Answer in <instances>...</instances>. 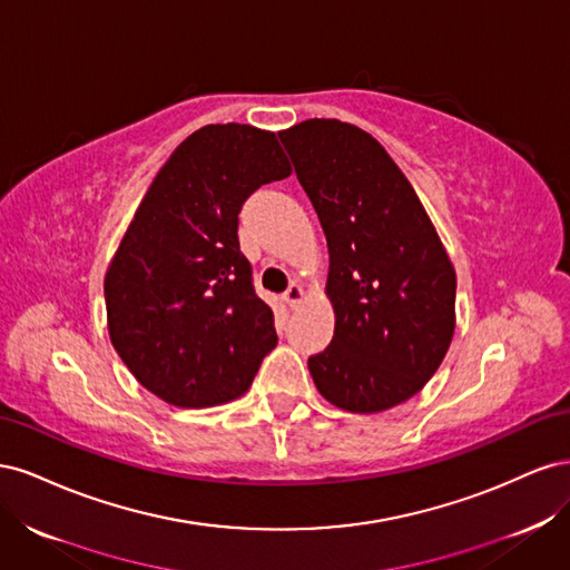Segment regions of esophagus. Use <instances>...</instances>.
<instances>
[{
	"mask_svg": "<svg viewBox=\"0 0 570 570\" xmlns=\"http://www.w3.org/2000/svg\"><path fill=\"white\" fill-rule=\"evenodd\" d=\"M304 297H306V292H304V287H302V285H297V283H295V285H289L285 295H283V299L287 302V306H292V308H295Z\"/></svg>",
	"mask_w": 570,
	"mask_h": 570,
	"instance_id": "1",
	"label": "esophagus"
}]
</instances>
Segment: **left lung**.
Wrapping results in <instances>:
<instances>
[{
	"instance_id": "8db88e82",
	"label": "left lung",
	"mask_w": 570,
	"mask_h": 570,
	"mask_svg": "<svg viewBox=\"0 0 570 570\" xmlns=\"http://www.w3.org/2000/svg\"><path fill=\"white\" fill-rule=\"evenodd\" d=\"M327 239L335 335L308 358L318 392L352 413L411 400L456 327V271L416 189L373 135L337 118L281 130Z\"/></svg>"
}]
</instances>
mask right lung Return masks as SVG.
<instances>
[{
    "instance_id": "add662e5",
    "label": "right lung",
    "mask_w": 570,
    "mask_h": 570,
    "mask_svg": "<svg viewBox=\"0 0 570 570\" xmlns=\"http://www.w3.org/2000/svg\"><path fill=\"white\" fill-rule=\"evenodd\" d=\"M289 174L275 132L212 124L185 137L137 206L105 275L107 325L137 383L166 404L237 400L278 344L237 214Z\"/></svg>"
}]
</instances>
